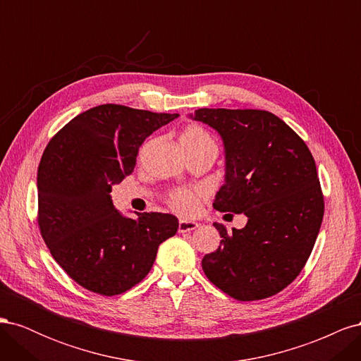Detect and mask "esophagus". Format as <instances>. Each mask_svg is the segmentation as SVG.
I'll return each mask as SVG.
<instances>
[{
    "label": "esophagus",
    "instance_id": "34e87169",
    "mask_svg": "<svg viewBox=\"0 0 361 361\" xmlns=\"http://www.w3.org/2000/svg\"><path fill=\"white\" fill-rule=\"evenodd\" d=\"M200 224L197 221H187V220H180L179 221V233H187L197 228Z\"/></svg>",
    "mask_w": 361,
    "mask_h": 361
}]
</instances>
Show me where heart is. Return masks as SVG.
I'll return each mask as SVG.
<instances>
[{
    "instance_id": "heart-1",
    "label": "heart",
    "mask_w": 361,
    "mask_h": 361,
    "mask_svg": "<svg viewBox=\"0 0 361 361\" xmlns=\"http://www.w3.org/2000/svg\"><path fill=\"white\" fill-rule=\"evenodd\" d=\"M180 146L183 150L190 149H203V147H214L216 149L215 140L211 137L209 133L197 125H190L185 128L179 135ZM169 204L173 211L178 214L188 215L195 211L199 204V195L197 192L190 190H178L173 191L169 197Z\"/></svg>"
}]
</instances>
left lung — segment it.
<instances>
[{
	"mask_svg": "<svg viewBox=\"0 0 361 361\" xmlns=\"http://www.w3.org/2000/svg\"><path fill=\"white\" fill-rule=\"evenodd\" d=\"M192 120L223 138L226 176L214 207L247 215L202 268L214 285L239 301L264 300L297 279L324 216V195L309 147L281 118L262 110L200 108Z\"/></svg>",
	"mask_w": 361,
	"mask_h": 361,
	"instance_id": "obj_1",
	"label": "left lung"
}]
</instances>
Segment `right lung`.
Masks as SVG:
<instances>
[{
    "label": "right lung",
    "instance_id": "right-lung-1",
    "mask_svg": "<svg viewBox=\"0 0 361 361\" xmlns=\"http://www.w3.org/2000/svg\"><path fill=\"white\" fill-rule=\"evenodd\" d=\"M179 114L125 105L90 108L63 126L43 152L37 171V223L52 257L78 285L113 297L143 280L158 247L176 235L171 214L123 216L113 185L134 171L140 146Z\"/></svg>",
    "mask_w": 361,
    "mask_h": 361
}]
</instances>
